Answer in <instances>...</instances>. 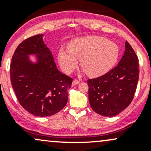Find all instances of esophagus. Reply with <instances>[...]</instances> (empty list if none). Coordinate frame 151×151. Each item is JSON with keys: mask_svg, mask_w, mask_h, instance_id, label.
I'll use <instances>...</instances> for the list:
<instances>
[{"mask_svg": "<svg viewBox=\"0 0 151 151\" xmlns=\"http://www.w3.org/2000/svg\"><path fill=\"white\" fill-rule=\"evenodd\" d=\"M78 84H79V80H78V79H74L73 82H72V86H76Z\"/></svg>", "mask_w": 151, "mask_h": 151, "instance_id": "esophagus-1", "label": "esophagus"}]
</instances>
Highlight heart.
<instances>
[{
  "label": "heart",
  "mask_w": 151,
  "mask_h": 151,
  "mask_svg": "<svg viewBox=\"0 0 151 151\" xmlns=\"http://www.w3.org/2000/svg\"><path fill=\"white\" fill-rule=\"evenodd\" d=\"M119 47L105 37L89 36L78 38L62 47L58 54L59 64L65 73H70L81 59V67L91 77H99L108 72L116 63Z\"/></svg>",
  "instance_id": "1"
}]
</instances>
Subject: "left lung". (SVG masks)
<instances>
[{
    "label": "left lung",
    "instance_id": "1",
    "mask_svg": "<svg viewBox=\"0 0 151 151\" xmlns=\"http://www.w3.org/2000/svg\"><path fill=\"white\" fill-rule=\"evenodd\" d=\"M125 47L116 67L101 77L87 80L90 106L104 116L121 113L129 106L136 92L139 78L138 59L127 41Z\"/></svg>",
    "mask_w": 151,
    "mask_h": 151
}]
</instances>
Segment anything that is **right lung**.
Segmentation results:
<instances>
[{
  "mask_svg": "<svg viewBox=\"0 0 151 151\" xmlns=\"http://www.w3.org/2000/svg\"><path fill=\"white\" fill-rule=\"evenodd\" d=\"M43 35L20 43L12 58L10 80L20 105L36 116L46 117L60 111L68 100L72 78L58 70ZM35 54L36 63L29 55Z\"/></svg>",
  "mask_w": 151,
  "mask_h": 151,
  "instance_id": "right-lung-1",
  "label": "right lung"
}]
</instances>
